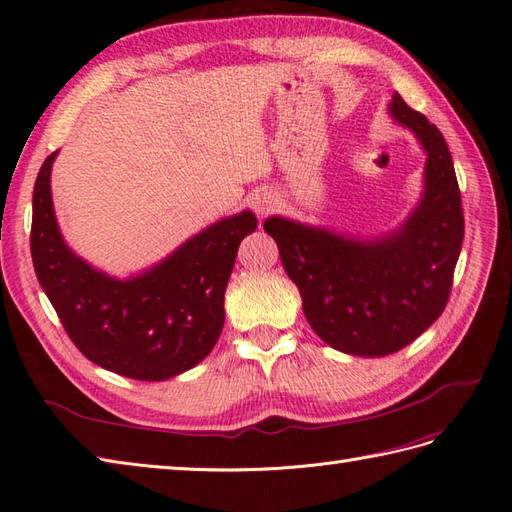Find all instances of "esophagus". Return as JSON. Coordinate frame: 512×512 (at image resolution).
Wrapping results in <instances>:
<instances>
[{"label": "esophagus", "instance_id": "obj_1", "mask_svg": "<svg viewBox=\"0 0 512 512\" xmlns=\"http://www.w3.org/2000/svg\"><path fill=\"white\" fill-rule=\"evenodd\" d=\"M277 205V196L271 192H258L256 196H252V209L258 215H267L269 211H273Z\"/></svg>", "mask_w": 512, "mask_h": 512}]
</instances>
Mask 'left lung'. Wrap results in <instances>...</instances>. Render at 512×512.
Instances as JSON below:
<instances>
[{"label":"left lung","mask_w":512,"mask_h":512,"mask_svg":"<svg viewBox=\"0 0 512 512\" xmlns=\"http://www.w3.org/2000/svg\"><path fill=\"white\" fill-rule=\"evenodd\" d=\"M389 115L427 156L421 198L397 228L359 237L282 215L265 220L309 327L331 348L367 359L401 350L440 318L463 243L461 196L444 136L399 94Z\"/></svg>","instance_id":"8db88e82"}]
</instances>
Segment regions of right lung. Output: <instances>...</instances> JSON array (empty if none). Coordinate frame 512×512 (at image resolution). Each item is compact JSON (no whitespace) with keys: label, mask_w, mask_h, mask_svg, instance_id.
Listing matches in <instances>:
<instances>
[{"label":"right lung","mask_w":512,"mask_h":512,"mask_svg":"<svg viewBox=\"0 0 512 512\" xmlns=\"http://www.w3.org/2000/svg\"><path fill=\"white\" fill-rule=\"evenodd\" d=\"M34 185L32 258L66 333L91 363L132 380L175 378L207 359L224 327V292L239 243L256 230L252 211L203 228L156 265L115 277L89 265L61 235L51 170Z\"/></svg>","instance_id":"add662e5"}]
</instances>
